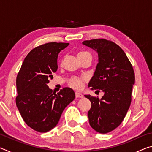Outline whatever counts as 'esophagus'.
Segmentation results:
<instances>
[{
	"label": "esophagus",
	"instance_id": "34e87169",
	"mask_svg": "<svg viewBox=\"0 0 152 152\" xmlns=\"http://www.w3.org/2000/svg\"><path fill=\"white\" fill-rule=\"evenodd\" d=\"M75 95L76 98H83V95L79 92H75Z\"/></svg>",
	"mask_w": 152,
	"mask_h": 152
}]
</instances>
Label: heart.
Returning a JSON list of instances; mask_svg holds the SVG:
<instances>
[{"label":"heart","instance_id":"obj_1","mask_svg":"<svg viewBox=\"0 0 152 152\" xmlns=\"http://www.w3.org/2000/svg\"><path fill=\"white\" fill-rule=\"evenodd\" d=\"M86 56H91L88 51H82L78 53V58H83ZM85 78L84 77H72L68 81L69 86L72 88L76 90L81 89L84 86V82L85 81Z\"/></svg>","mask_w":152,"mask_h":152}]
</instances>
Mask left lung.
I'll return each instance as SVG.
<instances>
[{
	"instance_id": "obj_1",
	"label": "left lung",
	"mask_w": 152,
	"mask_h": 152,
	"mask_svg": "<svg viewBox=\"0 0 152 152\" xmlns=\"http://www.w3.org/2000/svg\"><path fill=\"white\" fill-rule=\"evenodd\" d=\"M82 43L96 50L99 55V63L88 87L96 91L102 90L104 93L101 99L84 96L91 102L89 123L96 132L107 133L122 123L130 107L134 70L125 53L112 41L94 39Z\"/></svg>"
}]
</instances>
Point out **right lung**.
I'll return each mask as SVG.
<instances>
[{"label":"right lung","instance_id":"obj_1","mask_svg":"<svg viewBox=\"0 0 152 152\" xmlns=\"http://www.w3.org/2000/svg\"><path fill=\"white\" fill-rule=\"evenodd\" d=\"M68 43H46L31 50L17 76L16 104L25 123L41 133L55 127L64 109L75 99L70 88L55 94L48 83L58 70V56Z\"/></svg>","mask_w":152,"mask_h":152}]
</instances>
